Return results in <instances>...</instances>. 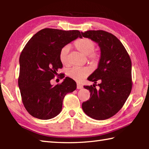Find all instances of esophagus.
<instances>
[{"instance_id": "1", "label": "esophagus", "mask_w": 149, "mask_h": 149, "mask_svg": "<svg viewBox=\"0 0 149 149\" xmlns=\"http://www.w3.org/2000/svg\"><path fill=\"white\" fill-rule=\"evenodd\" d=\"M83 88V86L81 84H77V89H82Z\"/></svg>"}]
</instances>
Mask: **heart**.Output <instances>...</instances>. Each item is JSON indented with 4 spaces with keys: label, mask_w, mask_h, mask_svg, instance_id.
<instances>
[{
    "label": "heart",
    "mask_w": 149,
    "mask_h": 149,
    "mask_svg": "<svg viewBox=\"0 0 149 149\" xmlns=\"http://www.w3.org/2000/svg\"><path fill=\"white\" fill-rule=\"evenodd\" d=\"M74 46L75 49L85 56H88L91 64H97L99 60V56L94 52L95 49V42L93 40L88 38H82L76 40L74 42ZM69 47L65 46L60 52V60L64 65L69 64L68 58ZM89 70L87 68L74 67L68 70L67 75L75 81H80L89 74Z\"/></svg>",
    "instance_id": "obj_1"
}]
</instances>
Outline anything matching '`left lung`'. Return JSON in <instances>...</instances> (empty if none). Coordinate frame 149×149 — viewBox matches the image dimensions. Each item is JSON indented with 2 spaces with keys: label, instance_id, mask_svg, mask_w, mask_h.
<instances>
[{
  "label": "left lung",
  "instance_id": "1",
  "mask_svg": "<svg viewBox=\"0 0 149 149\" xmlns=\"http://www.w3.org/2000/svg\"><path fill=\"white\" fill-rule=\"evenodd\" d=\"M81 33L100 49L97 69L87 78L95 84L84 86L91 94L90 99L82 103V109L93 119L107 120L122 108L132 91V61L122 42L112 33L102 30ZM97 81L100 82L99 90L95 88Z\"/></svg>",
  "mask_w": 149,
  "mask_h": 149
}]
</instances>
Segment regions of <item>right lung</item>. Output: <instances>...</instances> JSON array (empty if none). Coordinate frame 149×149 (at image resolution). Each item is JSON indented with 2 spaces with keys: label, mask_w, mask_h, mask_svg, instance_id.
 <instances>
[{
  "label": "right lung",
  "mask_w": 149,
  "mask_h": 149,
  "mask_svg": "<svg viewBox=\"0 0 149 149\" xmlns=\"http://www.w3.org/2000/svg\"><path fill=\"white\" fill-rule=\"evenodd\" d=\"M79 37H82L78 30L45 28L24 48L19 60L18 85L23 104L32 116L41 120L56 116L62 111L65 95L76 89V83L70 77L55 86L50 80L62 68L60 50Z\"/></svg>",
  "instance_id": "1"
}]
</instances>
